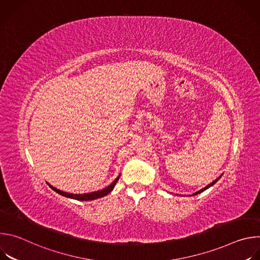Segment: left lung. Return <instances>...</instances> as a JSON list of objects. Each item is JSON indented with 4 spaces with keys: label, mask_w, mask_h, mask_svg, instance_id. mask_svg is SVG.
<instances>
[{
    "label": "left lung",
    "mask_w": 260,
    "mask_h": 260,
    "mask_svg": "<svg viewBox=\"0 0 260 260\" xmlns=\"http://www.w3.org/2000/svg\"><path fill=\"white\" fill-rule=\"evenodd\" d=\"M222 175H223V174H222ZM222 175H221V176H219V177H218V178H217V179H216V180H214V181H213V182H212V183H210V184H208V185H207V186H206V187H204V188H202V189H201V190H199V191H197V192H194V193H192V194H191V196H197V194H199V193H201V192H203V191H205V190H206V189H208V188H210V187H211V186H213V185H214V184H215V183H216V182H217V181H218V180H219V179H220V178H221V177H222Z\"/></svg>",
    "instance_id": "obj_1"
}]
</instances>
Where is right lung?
<instances>
[{"instance_id":"add662e5","label":"right lung","mask_w":260,"mask_h":260,"mask_svg":"<svg viewBox=\"0 0 260 260\" xmlns=\"http://www.w3.org/2000/svg\"><path fill=\"white\" fill-rule=\"evenodd\" d=\"M119 177H120V174L118 175V177L111 183L109 186L101 189V190H98V191H93V192H87V193H83V194H78V193H69V192H64V191H61L55 187H53L52 185H50L49 183H47L49 185V187L54 190L55 192H57L58 194L62 196V197H66V198H69V199H73V200H77V201H93V200H96V199H100V198H103V197H106L108 193H110L111 191H112L114 189V186L116 185L117 181L119 180Z\"/></svg>"}]
</instances>
